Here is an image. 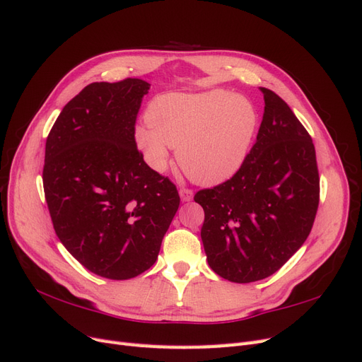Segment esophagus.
I'll list each match as a JSON object with an SVG mask.
<instances>
[{"instance_id": "1", "label": "esophagus", "mask_w": 362, "mask_h": 362, "mask_svg": "<svg viewBox=\"0 0 362 362\" xmlns=\"http://www.w3.org/2000/svg\"><path fill=\"white\" fill-rule=\"evenodd\" d=\"M180 196L182 202H190L193 199V190L190 189H180Z\"/></svg>"}]
</instances>
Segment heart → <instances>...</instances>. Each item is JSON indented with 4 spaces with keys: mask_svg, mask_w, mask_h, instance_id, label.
<instances>
[{
    "mask_svg": "<svg viewBox=\"0 0 362 362\" xmlns=\"http://www.w3.org/2000/svg\"><path fill=\"white\" fill-rule=\"evenodd\" d=\"M149 127L136 128V144L149 166L163 172L169 148L178 163L202 185H217L238 172L254 140L258 115L246 98L226 90L170 93L152 101Z\"/></svg>",
    "mask_w": 362,
    "mask_h": 362,
    "instance_id": "1",
    "label": "heart"
}]
</instances>
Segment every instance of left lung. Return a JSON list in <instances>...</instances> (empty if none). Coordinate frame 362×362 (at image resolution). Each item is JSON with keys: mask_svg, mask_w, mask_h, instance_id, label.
I'll return each mask as SVG.
<instances>
[{"mask_svg": "<svg viewBox=\"0 0 362 362\" xmlns=\"http://www.w3.org/2000/svg\"><path fill=\"white\" fill-rule=\"evenodd\" d=\"M264 115L242 168L194 194L205 213L201 238L208 266L223 279L255 282L278 272L310 235L320 180L308 131L266 87Z\"/></svg>", "mask_w": 362, "mask_h": 362, "instance_id": "1", "label": "left lung"}]
</instances>
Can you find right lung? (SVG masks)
Returning <instances> with one entry per match:
<instances>
[{
  "label": "right lung",
  "mask_w": 362,
  "mask_h": 362,
  "mask_svg": "<svg viewBox=\"0 0 362 362\" xmlns=\"http://www.w3.org/2000/svg\"><path fill=\"white\" fill-rule=\"evenodd\" d=\"M151 84L92 83L63 107L45 145L43 190L63 246L98 276L129 279L157 261L180 206L175 184L136 145Z\"/></svg>",
  "instance_id": "1"
}]
</instances>
